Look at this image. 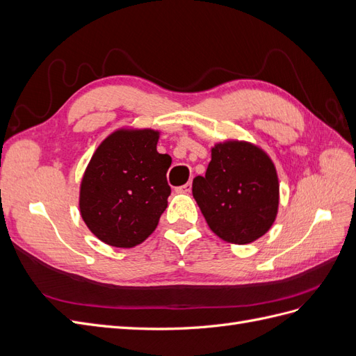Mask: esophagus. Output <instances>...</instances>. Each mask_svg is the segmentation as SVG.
<instances>
[{
	"label": "esophagus",
	"instance_id": "34e87169",
	"mask_svg": "<svg viewBox=\"0 0 356 356\" xmlns=\"http://www.w3.org/2000/svg\"><path fill=\"white\" fill-rule=\"evenodd\" d=\"M191 191V182H187V184L177 187V193H190Z\"/></svg>",
	"mask_w": 356,
	"mask_h": 356
}]
</instances>
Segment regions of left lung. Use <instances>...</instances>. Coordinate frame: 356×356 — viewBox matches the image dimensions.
Returning a JSON list of instances; mask_svg holds the SVG:
<instances>
[{
  "label": "left lung",
  "mask_w": 356,
  "mask_h": 356,
  "mask_svg": "<svg viewBox=\"0 0 356 356\" xmlns=\"http://www.w3.org/2000/svg\"><path fill=\"white\" fill-rule=\"evenodd\" d=\"M193 197L218 238L236 245L251 243L276 220V168L267 153L251 143L215 144L207 174L193 179Z\"/></svg>",
  "instance_id": "1"
}]
</instances>
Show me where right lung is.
<instances>
[{"label":"right lung","instance_id":"1","mask_svg":"<svg viewBox=\"0 0 356 356\" xmlns=\"http://www.w3.org/2000/svg\"><path fill=\"white\" fill-rule=\"evenodd\" d=\"M153 129H118L96 148L80 184V213L104 243L134 248L152 234L168 207L172 163Z\"/></svg>","mask_w":356,"mask_h":356}]
</instances>
